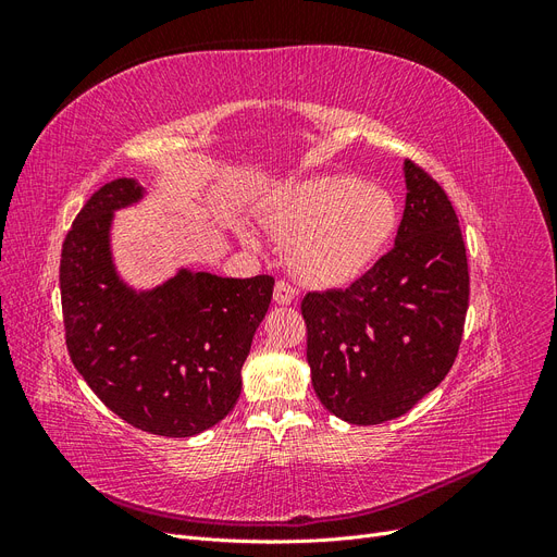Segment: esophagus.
Segmentation results:
<instances>
[{"label": "esophagus", "instance_id": "esophagus-1", "mask_svg": "<svg viewBox=\"0 0 557 557\" xmlns=\"http://www.w3.org/2000/svg\"><path fill=\"white\" fill-rule=\"evenodd\" d=\"M295 295H297V290L293 288L288 281H276V285H274L276 305H290V301L295 299Z\"/></svg>", "mask_w": 557, "mask_h": 557}]
</instances>
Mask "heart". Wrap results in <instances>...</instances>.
<instances>
[{"mask_svg":"<svg viewBox=\"0 0 557 557\" xmlns=\"http://www.w3.org/2000/svg\"><path fill=\"white\" fill-rule=\"evenodd\" d=\"M274 225L295 234L290 267L313 285L362 276L393 242L399 207L381 185L356 176H318L285 195Z\"/></svg>","mask_w":557,"mask_h":557,"instance_id":"1","label":"heart"}]
</instances>
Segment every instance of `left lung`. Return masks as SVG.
Masks as SVG:
<instances>
[{"instance_id": "1", "label": "left lung", "mask_w": 557, "mask_h": 557, "mask_svg": "<svg viewBox=\"0 0 557 557\" xmlns=\"http://www.w3.org/2000/svg\"><path fill=\"white\" fill-rule=\"evenodd\" d=\"M404 181L395 246L350 288L301 299L313 391L350 425L413 409L446 379L462 342L469 272L458 215L411 160Z\"/></svg>"}]
</instances>
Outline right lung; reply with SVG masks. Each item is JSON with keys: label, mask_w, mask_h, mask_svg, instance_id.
<instances>
[{"label": "right lung", "mask_w": 557, "mask_h": 557, "mask_svg": "<svg viewBox=\"0 0 557 557\" xmlns=\"http://www.w3.org/2000/svg\"><path fill=\"white\" fill-rule=\"evenodd\" d=\"M134 178L102 185L66 232L60 293L66 350L92 393L125 423L160 436L213 428L242 393V367L269 309L274 278L178 269L134 290L111 256L113 211L137 205Z\"/></svg>", "instance_id": "1"}]
</instances>
